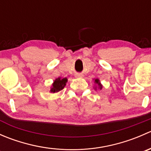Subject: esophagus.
<instances>
[{
  "label": "esophagus",
  "mask_w": 151,
  "mask_h": 151,
  "mask_svg": "<svg viewBox=\"0 0 151 151\" xmlns=\"http://www.w3.org/2000/svg\"><path fill=\"white\" fill-rule=\"evenodd\" d=\"M76 77H80V78H82L83 77V74H75Z\"/></svg>",
  "instance_id": "esophagus-1"
}]
</instances>
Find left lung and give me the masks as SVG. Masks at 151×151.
<instances>
[{
    "instance_id": "8db88e82",
    "label": "left lung",
    "mask_w": 151,
    "mask_h": 151,
    "mask_svg": "<svg viewBox=\"0 0 151 151\" xmlns=\"http://www.w3.org/2000/svg\"><path fill=\"white\" fill-rule=\"evenodd\" d=\"M94 80V83H95V85H94V89L97 90V89H102V85L101 83H100V80L99 79H93Z\"/></svg>"
}]
</instances>
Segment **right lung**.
<instances>
[{
  "label": "right lung",
  "instance_id": "add662e5",
  "mask_svg": "<svg viewBox=\"0 0 151 151\" xmlns=\"http://www.w3.org/2000/svg\"><path fill=\"white\" fill-rule=\"evenodd\" d=\"M67 82H68V79H67L66 77H65V78H61V77L56 78L55 80L53 81L52 86L50 87V92L52 93L59 92V91H60L61 90H63V88H64Z\"/></svg>",
  "mask_w": 151,
  "mask_h": 151
}]
</instances>
